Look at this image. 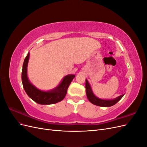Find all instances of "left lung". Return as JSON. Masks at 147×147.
Wrapping results in <instances>:
<instances>
[{
  "label": "left lung",
  "instance_id": "8db88e82",
  "mask_svg": "<svg viewBox=\"0 0 147 147\" xmlns=\"http://www.w3.org/2000/svg\"><path fill=\"white\" fill-rule=\"evenodd\" d=\"M85 88L86 96L89 101L92 104L100 107H111L112 105H114L115 104H116L124 95V94H123L121 96H118L116 98L112 99H104L99 98L98 97H97L94 93H93L90 84L89 83L87 79H86Z\"/></svg>",
  "mask_w": 147,
  "mask_h": 147
}]
</instances>
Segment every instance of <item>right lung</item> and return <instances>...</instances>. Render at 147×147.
Segmentation results:
<instances>
[{"label":"right lung","mask_w":147,"mask_h":147,"mask_svg":"<svg viewBox=\"0 0 147 147\" xmlns=\"http://www.w3.org/2000/svg\"><path fill=\"white\" fill-rule=\"evenodd\" d=\"M29 56L30 53L29 52L24 61L21 74L22 83L26 94L31 99L41 105H50L63 100L67 94V88L75 75L73 74L65 75L58 85L52 90L48 91L39 90L29 81L28 77V65Z\"/></svg>","instance_id":"1"}]
</instances>
